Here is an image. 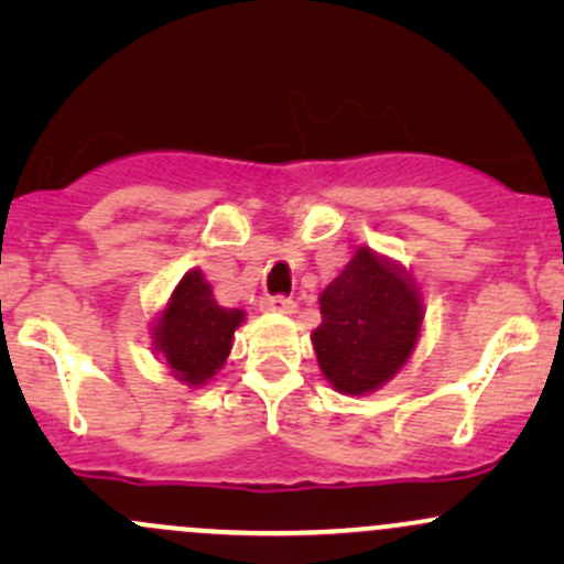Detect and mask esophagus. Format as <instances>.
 I'll list each match as a JSON object with an SVG mask.
<instances>
[{"instance_id":"1","label":"esophagus","mask_w":564,"mask_h":564,"mask_svg":"<svg viewBox=\"0 0 564 564\" xmlns=\"http://www.w3.org/2000/svg\"><path fill=\"white\" fill-rule=\"evenodd\" d=\"M262 313H294V302L286 300V296H262L260 300Z\"/></svg>"}]
</instances>
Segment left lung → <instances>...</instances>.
<instances>
[{
  "label": "left lung",
  "mask_w": 564,
  "mask_h": 564,
  "mask_svg": "<svg viewBox=\"0 0 564 564\" xmlns=\"http://www.w3.org/2000/svg\"><path fill=\"white\" fill-rule=\"evenodd\" d=\"M318 302L321 326L310 339L321 373L341 394L381 390L422 339L426 310L416 278L366 243L355 246Z\"/></svg>",
  "instance_id": "8db88e82"
}]
</instances>
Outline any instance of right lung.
<instances>
[{"mask_svg":"<svg viewBox=\"0 0 564 564\" xmlns=\"http://www.w3.org/2000/svg\"><path fill=\"white\" fill-rule=\"evenodd\" d=\"M243 321V310L223 307L200 268H191L151 323L153 352L174 379L204 387L225 366Z\"/></svg>","mask_w":564,"mask_h":564,"instance_id":"add662e5","label":"right lung"}]
</instances>
